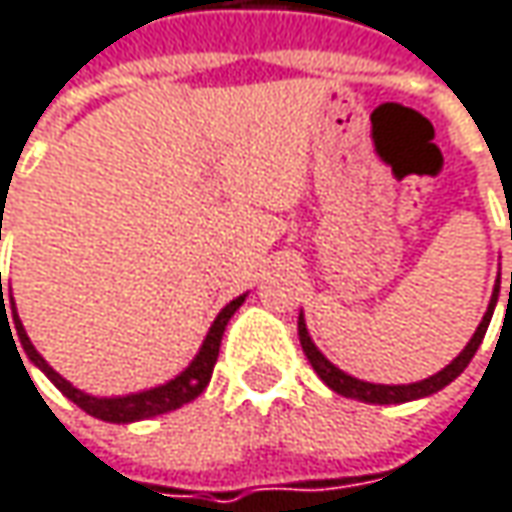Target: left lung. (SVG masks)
<instances>
[{"mask_svg":"<svg viewBox=\"0 0 512 512\" xmlns=\"http://www.w3.org/2000/svg\"><path fill=\"white\" fill-rule=\"evenodd\" d=\"M510 297H512V274H510ZM495 303H498V282H495L490 309H487L484 320H481V326L475 329V335H472V341L466 344V349L457 355L449 367H443L437 376L422 379V382L417 384H370V382H361V379H352V376H347L344 370H338L332 361H326V358H323V352L314 347V341L309 338V329H306L303 314H300L297 332H300V344H303V352H306L309 364L314 367V373H317L323 382L329 384L335 393H341V396H347V399H358V402H370V405H399V402H411V399L431 396V393L443 390L446 384L455 382L457 376L469 367L472 355H475L478 347H481V341H484V335H487V326H490V317H493Z\"/></svg>","mask_w":512,"mask_h":512,"instance_id":"obj_1","label":"left lung"}]
</instances>
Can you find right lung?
Listing matches in <instances>:
<instances>
[{
    "instance_id": "add662e5",
    "label": "right lung",
    "mask_w": 512,
    "mask_h": 512,
    "mask_svg": "<svg viewBox=\"0 0 512 512\" xmlns=\"http://www.w3.org/2000/svg\"><path fill=\"white\" fill-rule=\"evenodd\" d=\"M0 233H2V224H0ZM2 238V236H0ZM0 320L2 323H8V317H14V326H17V338L22 349H25V355L52 379L57 390L66 396V399H72L81 411H87L90 417H98V420L104 422H136V420H148V417H157V414H168V411H177V408H183L186 402H192V399H198L203 393V387L209 384L212 379V367H215V361H218V349H221V338H224V329H227V323H230V317L236 314V309L244 303V294L236 297L230 306H224V311L215 317V323H212V329H209V335H206V341H203L201 352L195 355V361L177 376V379H171V382L160 384V387H154V390H142V393H130V396H116V399H98V396H90V393H84V390H78V387H72V384L66 382L63 376H57L55 370L46 364V358L34 349V344L28 341V335H25V329H22V323H19L17 311H14V297L8 300L11 303V314L5 311V300H2V274H0ZM11 329V326H8ZM14 338V335H11ZM17 344V341H14Z\"/></svg>"
}]
</instances>
